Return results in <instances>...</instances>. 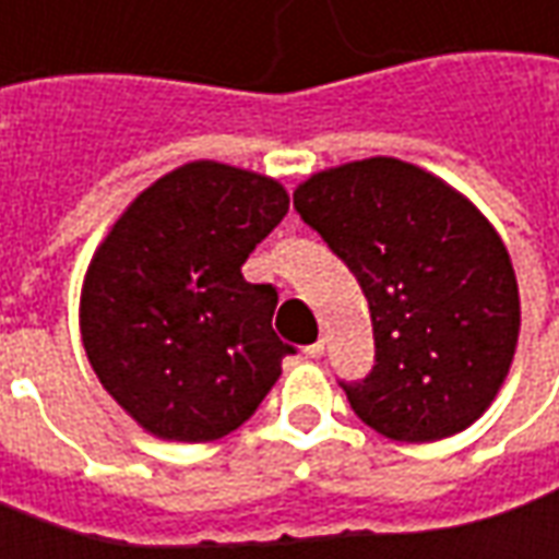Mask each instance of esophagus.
I'll list each match as a JSON object with an SVG mask.
<instances>
[{
    "label": "esophagus",
    "mask_w": 559,
    "mask_h": 559,
    "mask_svg": "<svg viewBox=\"0 0 559 559\" xmlns=\"http://www.w3.org/2000/svg\"><path fill=\"white\" fill-rule=\"evenodd\" d=\"M322 353H325V341H322V337H319L317 344L304 346V356H307V359H319Z\"/></svg>",
    "instance_id": "1"
}]
</instances>
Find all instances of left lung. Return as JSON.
I'll list each match as a JSON object with an SVG mask.
<instances>
[{
	"label": "left lung",
	"instance_id": "obj_1",
	"mask_svg": "<svg viewBox=\"0 0 559 559\" xmlns=\"http://www.w3.org/2000/svg\"><path fill=\"white\" fill-rule=\"evenodd\" d=\"M295 210L356 273L374 368L341 383L356 417L423 444L468 429L506 383L521 334L518 276L472 200L399 157L322 169Z\"/></svg>",
	"mask_w": 559,
	"mask_h": 559
}]
</instances>
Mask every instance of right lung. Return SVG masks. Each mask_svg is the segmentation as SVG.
I'll list each match as a JSON object with an SVG mask.
<instances>
[{
	"instance_id": "right-lung-1",
	"label": "right lung",
	"mask_w": 559,
	"mask_h": 559,
	"mask_svg": "<svg viewBox=\"0 0 559 559\" xmlns=\"http://www.w3.org/2000/svg\"><path fill=\"white\" fill-rule=\"evenodd\" d=\"M288 213L283 185L194 160L127 206L91 258L81 341L103 390L164 441H215L258 411L295 353L276 288L242 264Z\"/></svg>"
}]
</instances>
